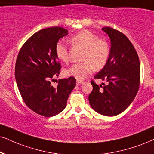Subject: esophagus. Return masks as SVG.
Wrapping results in <instances>:
<instances>
[{
	"instance_id": "34e87169",
	"label": "esophagus",
	"mask_w": 154,
	"mask_h": 154,
	"mask_svg": "<svg viewBox=\"0 0 154 154\" xmlns=\"http://www.w3.org/2000/svg\"><path fill=\"white\" fill-rule=\"evenodd\" d=\"M84 82L82 80H77V85H80V84H82Z\"/></svg>"
}]
</instances>
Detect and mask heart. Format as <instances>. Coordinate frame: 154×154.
Segmentation results:
<instances>
[{"mask_svg": "<svg viewBox=\"0 0 154 154\" xmlns=\"http://www.w3.org/2000/svg\"><path fill=\"white\" fill-rule=\"evenodd\" d=\"M71 42L85 49L82 63L74 64L66 70L65 73L78 80H83L91 75L94 69H102L107 63L110 55V48L108 42L99 39L96 35L85 30L77 32L70 38ZM56 56L61 62L66 63L69 60L67 45L59 40L54 48Z\"/></svg>", "mask_w": 154, "mask_h": 154, "instance_id": "1", "label": "heart"}]
</instances>
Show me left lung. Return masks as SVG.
Wrapping results in <instances>:
<instances>
[{
    "instance_id": "8db88e82",
    "label": "left lung",
    "mask_w": 154,
    "mask_h": 154,
    "mask_svg": "<svg viewBox=\"0 0 154 154\" xmlns=\"http://www.w3.org/2000/svg\"><path fill=\"white\" fill-rule=\"evenodd\" d=\"M102 30L109 37L110 55L106 65L94 78L106 82L107 85H98L91 81L93 90L89 95V102L95 112L113 116L123 112L135 98L139 88L140 63L127 37L109 27Z\"/></svg>"
}]
</instances>
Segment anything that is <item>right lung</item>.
Listing matches in <instances>:
<instances>
[{
	"mask_svg": "<svg viewBox=\"0 0 154 154\" xmlns=\"http://www.w3.org/2000/svg\"><path fill=\"white\" fill-rule=\"evenodd\" d=\"M67 35L68 30L61 27L39 30L23 45L16 60L15 77L23 101L31 110L45 117L63 111L76 85L73 77L59 79L56 87L51 85L61 68L55 45Z\"/></svg>",
	"mask_w": 154,
	"mask_h": 154,
	"instance_id": "right-lung-1",
	"label": "right lung"
}]
</instances>
